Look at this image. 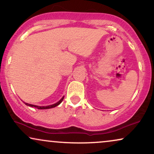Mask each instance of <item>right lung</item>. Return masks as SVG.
Masks as SVG:
<instances>
[{
  "mask_svg": "<svg viewBox=\"0 0 154 154\" xmlns=\"http://www.w3.org/2000/svg\"><path fill=\"white\" fill-rule=\"evenodd\" d=\"M64 97H62V99H61V100H60V101H59L58 102L55 103V104H52V105H49V106H36V105L30 104H28V103H25V102H24V104H26V105H27V106H31V107H35V108L38 109H48L54 108V107H55V106H58V105L60 104V103L62 102V101H63V99H64Z\"/></svg>",
  "mask_w": 154,
  "mask_h": 154,
  "instance_id": "1",
  "label": "right lung"
}]
</instances>
